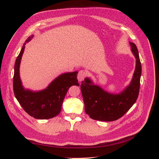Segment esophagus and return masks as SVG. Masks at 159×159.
Listing matches in <instances>:
<instances>
[{
  "label": "esophagus",
  "mask_w": 159,
  "mask_h": 159,
  "mask_svg": "<svg viewBox=\"0 0 159 159\" xmlns=\"http://www.w3.org/2000/svg\"><path fill=\"white\" fill-rule=\"evenodd\" d=\"M86 76V72L84 70H80L78 74V80L80 81H83Z\"/></svg>",
  "instance_id": "esophagus-1"
}]
</instances>
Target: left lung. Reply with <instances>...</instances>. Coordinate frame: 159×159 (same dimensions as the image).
<instances>
[{
  "label": "left lung",
  "mask_w": 159,
  "mask_h": 159,
  "mask_svg": "<svg viewBox=\"0 0 159 159\" xmlns=\"http://www.w3.org/2000/svg\"><path fill=\"white\" fill-rule=\"evenodd\" d=\"M136 58V67L131 83L120 93H110L89 78L81 81V91L85 104V111L94 120L113 121L125 114L137 99L141 75V64L136 45L129 42Z\"/></svg>",
  "instance_id": "1"
}]
</instances>
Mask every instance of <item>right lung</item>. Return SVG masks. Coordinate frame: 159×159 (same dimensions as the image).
Returning a JSON list of instances; mask_svg holds the SVG:
<instances>
[{
  "instance_id": "right-lung-1",
  "label": "right lung",
  "mask_w": 159,
  "mask_h": 159,
  "mask_svg": "<svg viewBox=\"0 0 159 159\" xmlns=\"http://www.w3.org/2000/svg\"><path fill=\"white\" fill-rule=\"evenodd\" d=\"M33 36L26 40L28 42ZM24 44L14 65L13 77L14 93L25 111L35 119H48L56 117L61 109L65 96L71 85H79L78 71L61 74L48 87L42 91H32L24 88L20 78L19 68L25 48Z\"/></svg>"
}]
</instances>
